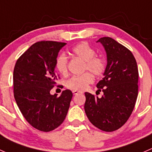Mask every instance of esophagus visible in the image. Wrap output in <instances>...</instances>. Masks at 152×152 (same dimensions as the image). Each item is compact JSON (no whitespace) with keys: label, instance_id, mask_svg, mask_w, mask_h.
Instances as JSON below:
<instances>
[{"label":"esophagus","instance_id":"1","mask_svg":"<svg viewBox=\"0 0 152 152\" xmlns=\"http://www.w3.org/2000/svg\"><path fill=\"white\" fill-rule=\"evenodd\" d=\"M72 93L74 94L75 95H76V94H80V93H81L80 91H76V90H74L72 91Z\"/></svg>","mask_w":152,"mask_h":152}]
</instances>
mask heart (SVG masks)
<instances>
[{"label":"heart","instance_id":"1","mask_svg":"<svg viewBox=\"0 0 152 152\" xmlns=\"http://www.w3.org/2000/svg\"><path fill=\"white\" fill-rule=\"evenodd\" d=\"M72 54L85 61L84 69L89 72L96 76H100L106 69V61L102 56H96V51L92 47L87 43L78 44L72 49ZM68 59L64 54H61L57 58L56 61V67L59 73L66 75L67 73ZM94 77L89 72H85L81 75L73 76L68 80L66 86L72 90L83 91L92 83Z\"/></svg>","mask_w":152,"mask_h":152}]
</instances>
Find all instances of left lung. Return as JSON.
<instances>
[{"label": "left lung", "instance_id": "left-lung-1", "mask_svg": "<svg viewBox=\"0 0 152 152\" xmlns=\"http://www.w3.org/2000/svg\"><path fill=\"white\" fill-rule=\"evenodd\" d=\"M107 53L104 77L96 87L101 98L86 92L84 105L91 123L104 132L123 126L132 114L138 94V69L132 52L110 37L98 40Z\"/></svg>", "mask_w": 152, "mask_h": 152}]
</instances>
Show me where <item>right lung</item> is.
Segmentation results:
<instances>
[{"label": "right lung", "instance_id": "add662e5", "mask_svg": "<svg viewBox=\"0 0 152 152\" xmlns=\"http://www.w3.org/2000/svg\"><path fill=\"white\" fill-rule=\"evenodd\" d=\"M64 42H36L18 59L14 69V96L20 112L33 127L42 132L56 129L64 121L72 92L50 94L59 76L56 61Z\"/></svg>", "mask_w": 152, "mask_h": 152}]
</instances>
